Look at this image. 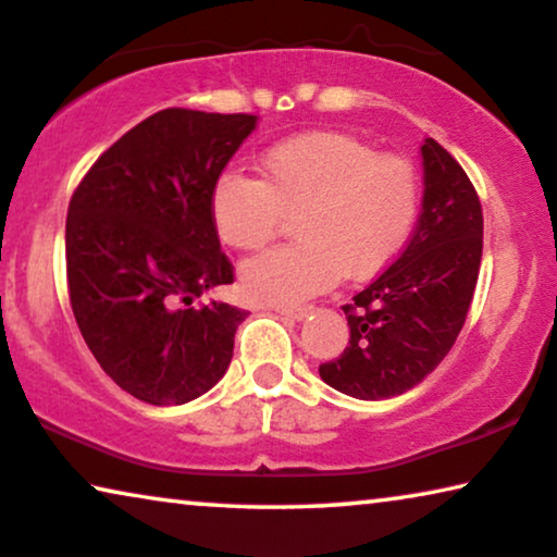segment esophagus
Here are the masks:
<instances>
[{"label":"esophagus","instance_id":"34e87169","mask_svg":"<svg viewBox=\"0 0 557 557\" xmlns=\"http://www.w3.org/2000/svg\"><path fill=\"white\" fill-rule=\"evenodd\" d=\"M275 312L282 318H289V320H302V318L310 315L312 308H308V305H305V308H285V305H277Z\"/></svg>","mask_w":557,"mask_h":557}]
</instances>
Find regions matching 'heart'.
I'll list each match as a JSON object with an SVG mask.
<instances>
[{"label":"heart","mask_w":557,"mask_h":557,"mask_svg":"<svg viewBox=\"0 0 557 557\" xmlns=\"http://www.w3.org/2000/svg\"><path fill=\"white\" fill-rule=\"evenodd\" d=\"M260 178L222 174L211 189V224L226 247L255 252L293 216L297 245L242 264L249 300L297 305L341 275L366 280L401 252L419 214V174L404 156L379 153L338 131H308L257 159Z\"/></svg>","instance_id":"heart-1"}]
</instances>
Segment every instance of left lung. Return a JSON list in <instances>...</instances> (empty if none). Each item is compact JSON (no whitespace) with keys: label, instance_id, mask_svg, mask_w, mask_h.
<instances>
[{"label":"left lung","instance_id":"obj_1","mask_svg":"<svg viewBox=\"0 0 557 557\" xmlns=\"http://www.w3.org/2000/svg\"><path fill=\"white\" fill-rule=\"evenodd\" d=\"M424 199L401 255L343 305L350 341L320 379L360 401L419 386L449 354L472 305L482 262V203L465 169L426 138Z\"/></svg>","mask_w":557,"mask_h":557}]
</instances>
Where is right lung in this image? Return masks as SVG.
<instances>
[{"label": "right lung", "mask_w": 557, "mask_h": 557, "mask_svg": "<svg viewBox=\"0 0 557 557\" xmlns=\"http://www.w3.org/2000/svg\"><path fill=\"white\" fill-rule=\"evenodd\" d=\"M257 115L166 108L108 148L67 207V287L100 368L138 401L178 406L230 368L245 310L197 302L234 282L211 224L216 178Z\"/></svg>", "instance_id": "1"}]
</instances>
